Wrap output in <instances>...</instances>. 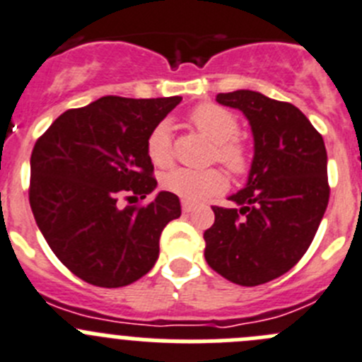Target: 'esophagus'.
I'll return each mask as SVG.
<instances>
[{
	"label": "esophagus",
	"instance_id": "obj_1",
	"mask_svg": "<svg viewBox=\"0 0 362 362\" xmlns=\"http://www.w3.org/2000/svg\"><path fill=\"white\" fill-rule=\"evenodd\" d=\"M182 211H184V212H191L192 211V204H191V202L182 200Z\"/></svg>",
	"mask_w": 362,
	"mask_h": 362
}]
</instances>
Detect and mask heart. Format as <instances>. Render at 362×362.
Listing matches in <instances>:
<instances>
[{
	"label": "heart",
	"instance_id": "b5f03b06",
	"mask_svg": "<svg viewBox=\"0 0 362 362\" xmlns=\"http://www.w3.org/2000/svg\"><path fill=\"white\" fill-rule=\"evenodd\" d=\"M191 123L212 143V160L221 162L235 175L245 173L248 168V150L243 141L235 137L239 132V121L230 110L212 103L200 105L191 114ZM146 153L151 164L157 168H168L173 162L175 153L170 124L158 123L150 132ZM160 184L165 191L173 192L184 200L202 202L225 191L228 180L218 168H207V170L173 168L162 175Z\"/></svg>",
	"mask_w": 362,
	"mask_h": 362
}]
</instances>
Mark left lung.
<instances>
[{"label":"left lung","mask_w":362,"mask_h":362,"mask_svg":"<svg viewBox=\"0 0 362 362\" xmlns=\"http://www.w3.org/2000/svg\"><path fill=\"white\" fill-rule=\"evenodd\" d=\"M253 134L245 189L228 197L239 209L212 207L205 261L239 286H259L293 268L313 243L329 205L327 150L320 132L295 105L255 90L221 93Z\"/></svg>","instance_id":"left-lung-1"}]
</instances>
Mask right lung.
<instances>
[{"label":"right lung","mask_w":362,"mask_h":362,"mask_svg":"<svg viewBox=\"0 0 362 362\" xmlns=\"http://www.w3.org/2000/svg\"><path fill=\"white\" fill-rule=\"evenodd\" d=\"M180 101L103 96L66 110L37 139L30 207L49 248L78 279L121 288L153 268L180 200L160 191L150 204L121 209L119 198L143 200L155 191L148 135Z\"/></svg>","instance_id":"1"}]
</instances>
